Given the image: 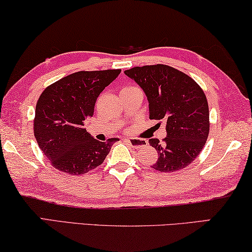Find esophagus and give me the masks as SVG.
<instances>
[{"label":"esophagus","mask_w":252,"mask_h":252,"mask_svg":"<svg viewBox=\"0 0 252 252\" xmlns=\"http://www.w3.org/2000/svg\"><path fill=\"white\" fill-rule=\"evenodd\" d=\"M126 141L129 143L130 146H132V147H140V146H143V141H141V140H138V139H126Z\"/></svg>","instance_id":"obj_1"}]
</instances>
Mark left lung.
<instances>
[{
    "label": "left lung",
    "mask_w": 252,
    "mask_h": 252,
    "mask_svg": "<svg viewBox=\"0 0 252 252\" xmlns=\"http://www.w3.org/2000/svg\"><path fill=\"white\" fill-rule=\"evenodd\" d=\"M125 74L145 92L149 118L166 121V138L162 141L149 140L158 153L151 168L171 173L190 165L205 146L210 132L204 92L189 75L161 63L133 67Z\"/></svg>",
    "instance_id": "obj_1"
}]
</instances>
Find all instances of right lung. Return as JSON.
Returning <instances> with one entry per match:
<instances>
[{
  "mask_svg": "<svg viewBox=\"0 0 252 252\" xmlns=\"http://www.w3.org/2000/svg\"><path fill=\"white\" fill-rule=\"evenodd\" d=\"M121 69L77 71L42 92L35 105L34 137L53 167L68 175H83L104 161L118 138L98 141L84 123L93 117L95 102Z\"/></svg>",
  "mask_w": 252,
  "mask_h": 252,
  "instance_id": "right-lung-1",
  "label": "right lung"
}]
</instances>
